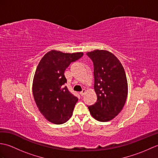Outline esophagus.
<instances>
[{"label": "esophagus", "mask_w": 158, "mask_h": 158, "mask_svg": "<svg viewBox=\"0 0 158 158\" xmlns=\"http://www.w3.org/2000/svg\"><path fill=\"white\" fill-rule=\"evenodd\" d=\"M86 92V89H83L82 91L80 92V94H81V96H83L85 94V93Z\"/></svg>", "instance_id": "obj_1"}]
</instances>
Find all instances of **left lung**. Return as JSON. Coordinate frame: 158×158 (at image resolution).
Returning a JSON list of instances; mask_svg holds the SVG:
<instances>
[{
  "label": "left lung",
  "instance_id": "8db88e82",
  "mask_svg": "<svg viewBox=\"0 0 158 158\" xmlns=\"http://www.w3.org/2000/svg\"><path fill=\"white\" fill-rule=\"evenodd\" d=\"M94 64V88L97 101L88 106L94 118L108 122L117 116L125 105L127 82L125 70L115 56L106 50L86 53Z\"/></svg>",
  "mask_w": 158,
  "mask_h": 158
}]
</instances>
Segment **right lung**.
Returning a JSON list of instances; mask_svg holds the SVG:
<instances>
[{"mask_svg":"<svg viewBox=\"0 0 158 158\" xmlns=\"http://www.w3.org/2000/svg\"><path fill=\"white\" fill-rule=\"evenodd\" d=\"M82 52L62 53L52 50L43 57L36 68L32 93L36 106L49 122L62 124L69 119L77 97L64 84V71L71 62L83 56Z\"/></svg>","mask_w":158,"mask_h":158,"instance_id":"add662e5","label":"right lung"}]
</instances>
